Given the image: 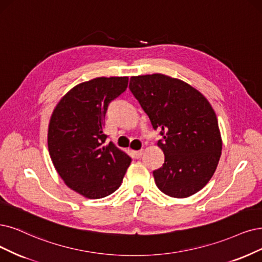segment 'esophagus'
I'll return each instance as SVG.
<instances>
[{
  "label": "esophagus",
  "instance_id": "obj_1",
  "mask_svg": "<svg viewBox=\"0 0 262 262\" xmlns=\"http://www.w3.org/2000/svg\"><path fill=\"white\" fill-rule=\"evenodd\" d=\"M143 154V150H139V151H134V156L136 159H140Z\"/></svg>",
  "mask_w": 262,
  "mask_h": 262
}]
</instances>
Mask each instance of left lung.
<instances>
[{"mask_svg": "<svg viewBox=\"0 0 262 262\" xmlns=\"http://www.w3.org/2000/svg\"><path fill=\"white\" fill-rule=\"evenodd\" d=\"M129 90L162 139L163 165L153 171L166 195L185 199L204 188L220 160L222 139L216 113L194 87L154 73L132 76Z\"/></svg>", "mask_w": 262, "mask_h": 262, "instance_id": "left-lung-1", "label": "left lung"}]
</instances>
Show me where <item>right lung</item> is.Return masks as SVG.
Masks as SVG:
<instances>
[{
    "label": "right lung",
    "mask_w": 262,
    "mask_h": 262,
    "mask_svg": "<svg viewBox=\"0 0 262 262\" xmlns=\"http://www.w3.org/2000/svg\"><path fill=\"white\" fill-rule=\"evenodd\" d=\"M128 76L96 77L75 85L55 106L48 124V152L66 185L87 199L110 195L121 186L132 159L106 142L104 118Z\"/></svg>",
    "instance_id": "add662e5"
}]
</instances>
